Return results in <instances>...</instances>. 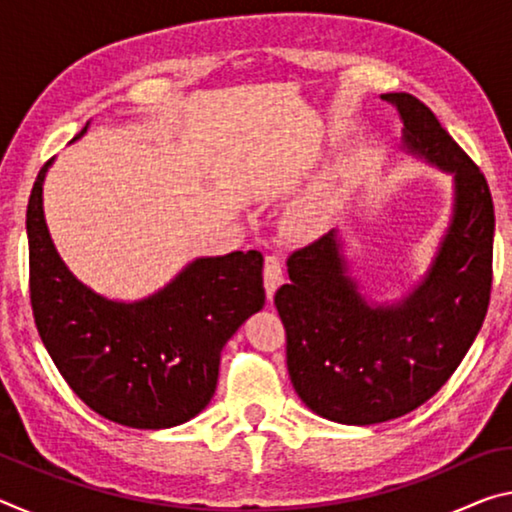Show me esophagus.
I'll use <instances>...</instances> for the list:
<instances>
[{
  "label": "esophagus",
  "mask_w": 512,
  "mask_h": 512,
  "mask_svg": "<svg viewBox=\"0 0 512 512\" xmlns=\"http://www.w3.org/2000/svg\"><path fill=\"white\" fill-rule=\"evenodd\" d=\"M284 282V271L282 262L277 255H266L264 259V287H266V298L273 300L275 291Z\"/></svg>",
  "instance_id": "obj_1"
}]
</instances>
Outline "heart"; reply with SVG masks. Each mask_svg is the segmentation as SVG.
<instances>
[{"instance_id": "heart-1", "label": "heart", "mask_w": 512, "mask_h": 512, "mask_svg": "<svg viewBox=\"0 0 512 512\" xmlns=\"http://www.w3.org/2000/svg\"><path fill=\"white\" fill-rule=\"evenodd\" d=\"M327 212V201H323V198H309V201L302 203L296 214H293V230L300 232V235H314V232L323 228Z\"/></svg>"}]
</instances>
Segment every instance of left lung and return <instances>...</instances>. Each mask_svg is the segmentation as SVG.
<instances>
[{
  "instance_id": "1",
  "label": "left lung",
  "mask_w": 512,
  "mask_h": 512,
  "mask_svg": "<svg viewBox=\"0 0 512 512\" xmlns=\"http://www.w3.org/2000/svg\"><path fill=\"white\" fill-rule=\"evenodd\" d=\"M402 119L400 149L452 176V212L427 271L395 298H372L339 230L289 257L275 293L291 384L307 409L368 427L411 413L452 377L488 311L495 210L479 167L411 94H381Z\"/></svg>"
}]
</instances>
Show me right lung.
<instances>
[{
	"mask_svg": "<svg viewBox=\"0 0 512 512\" xmlns=\"http://www.w3.org/2000/svg\"><path fill=\"white\" fill-rule=\"evenodd\" d=\"M51 164L27 207L31 305L49 357L110 422L169 429L196 418L214 397L225 343L264 307L262 253L196 257L140 300L103 296L69 271L49 235L42 187Z\"/></svg>",
	"mask_w": 512,
	"mask_h": 512,
	"instance_id": "right-lung-1",
	"label": "right lung"
}]
</instances>
